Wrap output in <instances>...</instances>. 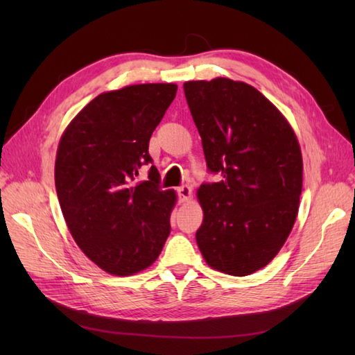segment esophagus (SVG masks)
I'll return each mask as SVG.
<instances>
[{
  "label": "esophagus",
  "mask_w": 355,
  "mask_h": 355,
  "mask_svg": "<svg viewBox=\"0 0 355 355\" xmlns=\"http://www.w3.org/2000/svg\"><path fill=\"white\" fill-rule=\"evenodd\" d=\"M177 193L182 201H189L192 198V189L189 186H180L177 189Z\"/></svg>",
  "instance_id": "1"
}]
</instances>
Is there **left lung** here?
<instances>
[{
    "mask_svg": "<svg viewBox=\"0 0 355 355\" xmlns=\"http://www.w3.org/2000/svg\"><path fill=\"white\" fill-rule=\"evenodd\" d=\"M183 88L207 168L223 175L197 191L198 248L214 270L252 275L273 261L296 223L304 172L296 132L245 82L215 78Z\"/></svg>",
    "mask_w": 355,
    "mask_h": 355,
    "instance_id": "left-lung-1",
    "label": "left lung"
}]
</instances>
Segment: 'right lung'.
<instances>
[{"label": "right lung", "mask_w": 355, "mask_h": 355, "mask_svg": "<svg viewBox=\"0 0 355 355\" xmlns=\"http://www.w3.org/2000/svg\"><path fill=\"white\" fill-rule=\"evenodd\" d=\"M175 84H139L105 92L61 135L55 163L59 205L88 259L114 276L153 266L171 233L175 191L158 187L149 139L177 94Z\"/></svg>", "instance_id": "right-lung-1"}]
</instances>
